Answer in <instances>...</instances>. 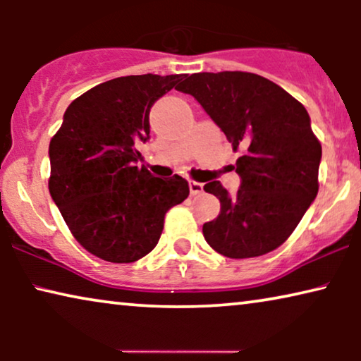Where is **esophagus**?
Returning a JSON list of instances; mask_svg holds the SVG:
<instances>
[{"mask_svg": "<svg viewBox=\"0 0 361 361\" xmlns=\"http://www.w3.org/2000/svg\"><path fill=\"white\" fill-rule=\"evenodd\" d=\"M189 187H190V194L192 195H199V194H202V192H204V184H202V182L192 180Z\"/></svg>", "mask_w": 361, "mask_h": 361, "instance_id": "1", "label": "esophagus"}]
</instances>
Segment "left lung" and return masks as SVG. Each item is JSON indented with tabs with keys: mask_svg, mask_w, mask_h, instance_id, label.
I'll return each mask as SVG.
<instances>
[{
	"mask_svg": "<svg viewBox=\"0 0 361 361\" xmlns=\"http://www.w3.org/2000/svg\"><path fill=\"white\" fill-rule=\"evenodd\" d=\"M177 90L194 97L233 151H243L233 197L219 180L204 185L220 200L219 216L202 228L207 243L235 259L276 250L319 192L322 146L307 110L284 88L250 72L194 73Z\"/></svg>",
	"mask_w": 361,
	"mask_h": 361,
	"instance_id": "left-lung-1",
	"label": "left lung"
}]
</instances>
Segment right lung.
<instances>
[{
  "label": "right lung",
  "mask_w": 361,
  "mask_h": 361,
  "mask_svg": "<svg viewBox=\"0 0 361 361\" xmlns=\"http://www.w3.org/2000/svg\"><path fill=\"white\" fill-rule=\"evenodd\" d=\"M182 75H128L90 88L63 113L49 145V192L72 235L110 263H133L154 250L166 212L189 197L180 176L137 167L149 140V111Z\"/></svg>",
  "instance_id": "right-lung-1"
}]
</instances>
